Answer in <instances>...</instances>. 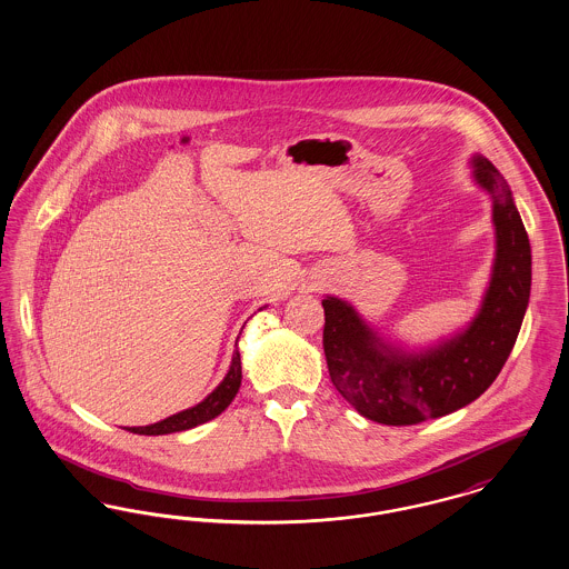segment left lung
<instances>
[{
  "label": "left lung",
  "mask_w": 569,
  "mask_h": 569,
  "mask_svg": "<svg viewBox=\"0 0 569 569\" xmlns=\"http://www.w3.org/2000/svg\"><path fill=\"white\" fill-rule=\"evenodd\" d=\"M471 179L492 202L495 260L473 320L422 350L386 341L343 298L326 297L325 353L339 395L365 418L407 427L476 401L503 369L529 307L531 244L503 174L482 156Z\"/></svg>",
  "instance_id": "8db88e82"
}]
</instances>
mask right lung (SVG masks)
Returning <instances> with one entry per match:
<instances>
[{"mask_svg":"<svg viewBox=\"0 0 569 569\" xmlns=\"http://www.w3.org/2000/svg\"><path fill=\"white\" fill-rule=\"evenodd\" d=\"M260 309H264V307H260ZM241 379H243V373H241V353H239V348H237L234 353H232V362H230V369H228L226 378L219 381V386L204 401H200L198 406L190 407V409H183V411H179L174 416H168L166 420H160L156 425H149V427H128L126 431L138 435H170L188 431V429H193L198 425H204V422L217 418L226 407L232 403V399L237 397V392L241 388Z\"/></svg>","mask_w":569,"mask_h":569,"instance_id":"1","label":"right lung"}]
</instances>
